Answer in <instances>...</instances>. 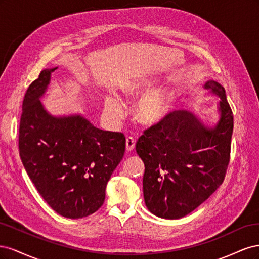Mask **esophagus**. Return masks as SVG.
Returning <instances> with one entry per match:
<instances>
[{"label": "esophagus", "instance_id": "1", "mask_svg": "<svg viewBox=\"0 0 259 259\" xmlns=\"http://www.w3.org/2000/svg\"><path fill=\"white\" fill-rule=\"evenodd\" d=\"M135 148V139L133 137H127L126 138V151L131 152L134 150Z\"/></svg>", "mask_w": 259, "mask_h": 259}]
</instances>
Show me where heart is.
<instances>
[{
    "instance_id": "b5f03b06",
    "label": "heart",
    "mask_w": 259,
    "mask_h": 259,
    "mask_svg": "<svg viewBox=\"0 0 259 259\" xmlns=\"http://www.w3.org/2000/svg\"><path fill=\"white\" fill-rule=\"evenodd\" d=\"M152 91V84H142L126 90L128 95ZM175 101V94L167 90L152 91L140 99L136 107L137 120L144 125H155L162 122L170 112ZM105 111L113 120L119 119L124 113V106L119 97L109 95L105 99Z\"/></svg>"
}]
</instances>
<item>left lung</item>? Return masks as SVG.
<instances>
[{"label": "left lung", "mask_w": 259, "mask_h": 259, "mask_svg": "<svg viewBox=\"0 0 259 259\" xmlns=\"http://www.w3.org/2000/svg\"><path fill=\"white\" fill-rule=\"evenodd\" d=\"M204 88L221 98L219 120L214 126H207L190 111H173L146 130L136 144V152L145 163L146 206L158 217L188 215L224 182L233 115L221 84L207 81Z\"/></svg>", "instance_id": "left-lung-1"}]
</instances>
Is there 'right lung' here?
I'll list each match as a JSON object with an SVG mask.
<instances>
[{
	"label": "right lung",
	"mask_w": 259,
	"mask_h": 259,
	"mask_svg": "<svg viewBox=\"0 0 259 259\" xmlns=\"http://www.w3.org/2000/svg\"><path fill=\"white\" fill-rule=\"evenodd\" d=\"M56 69H44L26 92L19 154L45 202L59 215L77 219L104 204L107 184L123 159L125 137L97 128L81 114L48 112L40 98Z\"/></svg>",
	"instance_id": "right-lung-1"
}]
</instances>
